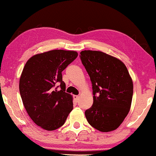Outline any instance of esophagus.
Returning <instances> with one entry per match:
<instances>
[{"mask_svg": "<svg viewBox=\"0 0 156 156\" xmlns=\"http://www.w3.org/2000/svg\"><path fill=\"white\" fill-rule=\"evenodd\" d=\"M73 97H74V101H75L76 102H78V101H79V98H80V96H74Z\"/></svg>", "mask_w": 156, "mask_h": 156, "instance_id": "1", "label": "esophagus"}]
</instances>
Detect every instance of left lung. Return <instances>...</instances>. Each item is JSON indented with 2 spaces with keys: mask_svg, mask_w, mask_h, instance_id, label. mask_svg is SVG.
I'll return each mask as SVG.
<instances>
[{
  "mask_svg": "<svg viewBox=\"0 0 156 156\" xmlns=\"http://www.w3.org/2000/svg\"><path fill=\"white\" fill-rule=\"evenodd\" d=\"M80 59L89 75L93 105L85 111L88 122L103 132L122 123L132 104L133 82L125 65L101 51H83Z\"/></svg>",
  "mask_w": 156,
  "mask_h": 156,
  "instance_id": "1",
  "label": "left lung"
}]
</instances>
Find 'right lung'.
<instances>
[{"mask_svg":"<svg viewBox=\"0 0 156 156\" xmlns=\"http://www.w3.org/2000/svg\"><path fill=\"white\" fill-rule=\"evenodd\" d=\"M77 55L76 51L53 50L32 56L24 65L20 96L29 116L44 129L61 127L73 109V97L65 92L62 72Z\"/></svg>","mask_w":156,"mask_h":156,"instance_id":"1","label":"right lung"}]
</instances>
